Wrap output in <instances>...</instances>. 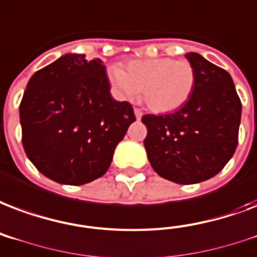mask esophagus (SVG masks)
I'll return each instance as SVG.
<instances>
[{
	"label": "esophagus",
	"instance_id": "34e87169",
	"mask_svg": "<svg viewBox=\"0 0 257 257\" xmlns=\"http://www.w3.org/2000/svg\"><path fill=\"white\" fill-rule=\"evenodd\" d=\"M134 113H136V117L138 119V120H140L141 117H142V115H144V112L141 111L140 108H136V109H134Z\"/></svg>",
	"mask_w": 257,
	"mask_h": 257
}]
</instances>
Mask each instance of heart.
I'll list each match as a JSON object with an SVG mask.
<instances>
[{"label": "heart", "instance_id": "1", "mask_svg": "<svg viewBox=\"0 0 257 257\" xmlns=\"http://www.w3.org/2000/svg\"><path fill=\"white\" fill-rule=\"evenodd\" d=\"M109 81L116 93L134 100L144 90L146 105L158 113L172 112L190 99L195 86V70L188 61L150 58L131 61L121 69H109Z\"/></svg>", "mask_w": 257, "mask_h": 257}]
</instances>
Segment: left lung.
I'll use <instances>...</instances> for the list:
<instances>
[{
  "label": "left lung",
  "instance_id": "8db88e82",
  "mask_svg": "<svg viewBox=\"0 0 257 257\" xmlns=\"http://www.w3.org/2000/svg\"><path fill=\"white\" fill-rule=\"evenodd\" d=\"M195 70L192 94L180 109L142 117L150 165L164 179L195 184L215 176L238 144L241 101L230 74L196 53L186 54Z\"/></svg>",
  "mask_w": 257,
  "mask_h": 257
}]
</instances>
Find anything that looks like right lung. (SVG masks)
<instances>
[{"label":"right lung","mask_w":257,"mask_h":257,"mask_svg":"<svg viewBox=\"0 0 257 257\" xmlns=\"http://www.w3.org/2000/svg\"><path fill=\"white\" fill-rule=\"evenodd\" d=\"M101 59L65 54L35 73L20 103L23 146L51 180L81 186L107 172L113 150L136 120L109 93Z\"/></svg>","instance_id":"1"}]
</instances>
